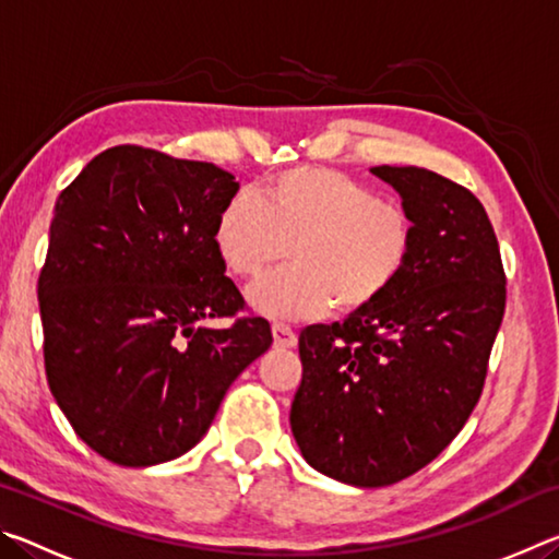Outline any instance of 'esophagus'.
Returning a JSON list of instances; mask_svg holds the SVG:
<instances>
[{
	"mask_svg": "<svg viewBox=\"0 0 559 559\" xmlns=\"http://www.w3.org/2000/svg\"><path fill=\"white\" fill-rule=\"evenodd\" d=\"M271 333H273V343H276L278 347H296V343H298V337H296V333H293V328L283 325V323H273Z\"/></svg>",
	"mask_w": 559,
	"mask_h": 559,
	"instance_id": "esophagus-1",
	"label": "esophagus"
}]
</instances>
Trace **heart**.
Wrapping results in <instances>:
<instances>
[{
    "instance_id": "obj_1",
    "label": "heart",
    "mask_w": 559,
    "mask_h": 559,
    "mask_svg": "<svg viewBox=\"0 0 559 559\" xmlns=\"http://www.w3.org/2000/svg\"><path fill=\"white\" fill-rule=\"evenodd\" d=\"M212 241L226 271L259 278L253 310L278 320H313L337 302L343 313L374 306L409 266L416 229L404 206L380 200L333 167H296L266 179L259 194H231L214 216Z\"/></svg>"
}]
</instances>
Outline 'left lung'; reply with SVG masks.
Here are the masks:
<instances>
[{
    "mask_svg": "<svg viewBox=\"0 0 559 559\" xmlns=\"http://www.w3.org/2000/svg\"><path fill=\"white\" fill-rule=\"evenodd\" d=\"M370 173L412 214L409 266L345 323L302 330V380L290 404L302 459L357 488L396 484L449 447L484 392L506 313V273L484 204L424 167Z\"/></svg>",
    "mask_w": 559,
    "mask_h": 559,
    "instance_id": "1",
    "label": "left lung"
}]
</instances>
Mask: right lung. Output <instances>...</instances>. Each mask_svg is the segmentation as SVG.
<instances>
[{"label":"right lung","instance_id":"obj_1","mask_svg":"<svg viewBox=\"0 0 559 559\" xmlns=\"http://www.w3.org/2000/svg\"><path fill=\"white\" fill-rule=\"evenodd\" d=\"M236 192L212 163L118 145L56 200L39 276L46 380L73 431L118 466L187 453L273 343L263 318L204 325L243 310L212 241Z\"/></svg>","mask_w":559,"mask_h":559}]
</instances>
